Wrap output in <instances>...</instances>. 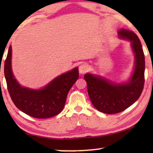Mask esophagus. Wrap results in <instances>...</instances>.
Here are the masks:
<instances>
[{
  "label": "esophagus",
  "mask_w": 153,
  "mask_h": 153,
  "mask_svg": "<svg viewBox=\"0 0 153 153\" xmlns=\"http://www.w3.org/2000/svg\"><path fill=\"white\" fill-rule=\"evenodd\" d=\"M88 65L86 64H82L80 66H79V73H80L81 74H84L87 72L88 70Z\"/></svg>",
  "instance_id": "obj_1"
}]
</instances>
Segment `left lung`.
Listing matches in <instances>:
<instances>
[{"label":"left lung","instance_id":"left-lung-1","mask_svg":"<svg viewBox=\"0 0 153 153\" xmlns=\"http://www.w3.org/2000/svg\"><path fill=\"white\" fill-rule=\"evenodd\" d=\"M118 35L119 38L130 42L134 55V67L128 80L116 83L91 73L84 75L93 106L99 111L107 114L120 113L132 105L139 98L144 85L145 57L140 39L133 31L124 28L118 31Z\"/></svg>","mask_w":153,"mask_h":153}]
</instances>
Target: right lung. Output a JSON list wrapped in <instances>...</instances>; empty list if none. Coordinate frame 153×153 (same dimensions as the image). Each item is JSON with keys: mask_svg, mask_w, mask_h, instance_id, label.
Here are the masks:
<instances>
[{"mask_svg": "<svg viewBox=\"0 0 153 153\" xmlns=\"http://www.w3.org/2000/svg\"><path fill=\"white\" fill-rule=\"evenodd\" d=\"M7 90L15 106L22 112L36 118H48L63 109L68 92L79 78V68L59 75L40 89L22 86L12 70V46L4 65Z\"/></svg>", "mask_w": 153, "mask_h": 153, "instance_id": "right-lung-1", "label": "right lung"}]
</instances>
